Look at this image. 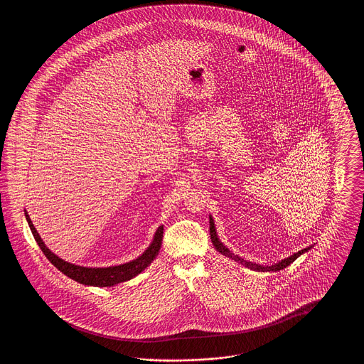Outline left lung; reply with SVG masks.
<instances>
[{"mask_svg":"<svg viewBox=\"0 0 364 364\" xmlns=\"http://www.w3.org/2000/svg\"><path fill=\"white\" fill-rule=\"evenodd\" d=\"M210 237H211V242H213L214 247H215V250H217L218 252H221L223 255L229 257V258H232V259L236 260V262H239V263H242V264L247 266V267H250V269H252V270H257V272H278V270H282V269H285L287 266H289L292 262L297 259L301 254H304L306 251H309V250L311 248V247L304 248V250H301V251L296 252L294 255L288 257L287 259H282L281 262H278L276 264H272V266H260V264L252 263V262H247V260L242 259L240 257H237V255L232 254V252L226 248L225 245L218 240V237H217V232H215V228H214V223H213V218H211V217H210Z\"/></svg>","mask_w":364,"mask_h":364,"instance_id":"left-lung-1","label":"left lung"}]
</instances>
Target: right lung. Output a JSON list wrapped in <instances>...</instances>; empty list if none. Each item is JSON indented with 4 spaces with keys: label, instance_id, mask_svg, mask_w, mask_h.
Wrapping results in <instances>:
<instances>
[{
    "label": "right lung",
    "instance_id": "add662e5",
    "mask_svg": "<svg viewBox=\"0 0 364 364\" xmlns=\"http://www.w3.org/2000/svg\"><path fill=\"white\" fill-rule=\"evenodd\" d=\"M30 229L34 235L35 242H38L39 248L45 254V257L52 262L53 264L65 276L83 284V285H92V287H113L119 282L128 281L131 278L138 276L141 273L153 260L156 259L159 248L162 245V235H164V226H159L156 229L154 240L150 244V247L139 257L138 259L124 263L120 266H110V267H83L73 263H68L65 260L60 259L57 255H54L52 251L42 242L41 236L38 235L35 226L33 225L27 211L24 213Z\"/></svg>",
    "mask_w": 364,
    "mask_h": 364
}]
</instances>
